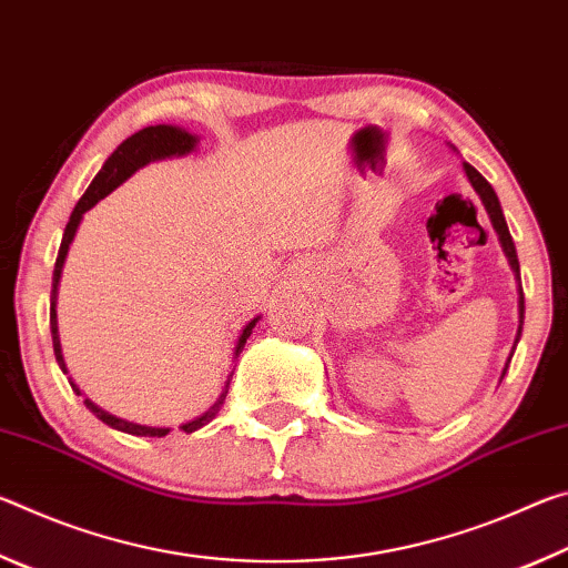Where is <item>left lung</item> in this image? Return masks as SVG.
Here are the masks:
<instances>
[{"label": "left lung", "mask_w": 568, "mask_h": 568, "mask_svg": "<svg viewBox=\"0 0 568 568\" xmlns=\"http://www.w3.org/2000/svg\"><path fill=\"white\" fill-rule=\"evenodd\" d=\"M454 150H456V148H454ZM464 170H466V178H468V182H470V187L476 190V195L480 197V203H484L488 217H491V225H494L496 235H498V243H501V247H504V255L508 257V265H511L514 277H516V283H518V331H516L514 348H511V353H508L506 365H504V371H501V378H498V383H501V381H504V376H506V371H508V363H511V358H514L516 343L521 341V331H524V287H521V267H518L516 245H514V240H511V233H508V225H506L504 210H501V203H498V195L494 192V187L488 185L486 178L480 175V172H478L476 168H470L468 162H464Z\"/></svg>", "instance_id": "8db88e82"}]
</instances>
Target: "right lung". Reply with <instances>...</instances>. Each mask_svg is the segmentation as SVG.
Segmentation results:
<instances>
[{"label":"right lung","instance_id":"1","mask_svg":"<svg viewBox=\"0 0 568 568\" xmlns=\"http://www.w3.org/2000/svg\"><path fill=\"white\" fill-rule=\"evenodd\" d=\"M197 142L200 138L197 134H192L187 130L178 128V124H150V128L134 132L132 138H128L122 142V145L112 152V155L104 160L102 170L94 175V180L90 182V187L84 190V195L80 197V203L74 205L72 215H70V223L64 227V235H62V245H60V255H57V263H54V273H52V297H50V328H52V345H54V358L60 363L62 373H70L67 371V363H64V355H62V343H60V328H57V293H60V281H62V271H64V261H67V253H70V245L77 235V227H80L82 217L88 210H92L94 205L100 203L110 195L114 187H120L124 180H130L134 172L142 170L150 162H158V160H170V158H185L190 152L197 150ZM261 321V315H255L253 321L245 323L243 333H240L237 345H235V358L240 353H243L245 343L250 338V333H253L255 323ZM230 378H233V373H230L223 390H220L217 400L210 406L205 413H200L197 418H192L187 423H180V428L185 430V434H195L197 428L207 426L210 420L217 416L220 406L225 403L227 396V388H230ZM70 386L77 393V396H82V390L77 383L70 378ZM84 406H88L94 416H98L102 423H108L110 428L114 430H122V434H132V436H168L172 428L165 426H142V423H132V420H124L120 416H112L104 408H100L98 403H92L90 398H84Z\"/></svg>","mask_w":568,"mask_h":568}]
</instances>
